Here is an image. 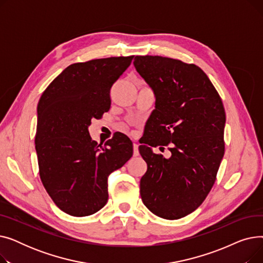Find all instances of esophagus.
Instances as JSON below:
<instances>
[{"label": "esophagus", "mask_w": 263, "mask_h": 263, "mask_svg": "<svg viewBox=\"0 0 263 263\" xmlns=\"http://www.w3.org/2000/svg\"><path fill=\"white\" fill-rule=\"evenodd\" d=\"M140 155V153H139V145H137L135 142L133 143V156L134 157H137Z\"/></svg>", "instance_id": "1"}]
</instances>
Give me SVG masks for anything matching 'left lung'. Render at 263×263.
<instances>
[{"label":"left lung","mask_w":263,"mask_h":263,"mask_svg":"<svg viewBox=\"0 0 263 263\" xmlns=\"http://www.w3.org/2000/svg\"><path fill=\"white\" fill-rule=\"evenodd\" d=\"M133 64L156 93L148 137L139 148L147 163L141 197L154 214L181 218L198 208L215 182L225 153V108L194 64L151 55L135 57ZM157 145H168L171 157L154 154L151 147Z\"/></svg>","instance_id":"obj_1"}]
</instances>
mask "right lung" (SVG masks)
Returning <instances> with one entry per match:
<instances>
[{
  "label": "right lung",
  "instance_id": "obj_1",
  "mask_svg": "<svg viewBox=\"0 0 263 263\" xmlns=\"http://www.w3.org/2000/svg\"><path fill=\"white\" fill-rule=\"evenodd\" d=\"M133 57L91 60L68 66L41 95L35 148L39 176L49 196L65 213L87 216L108 199L107 177L133 155L124 134L104 146L92 141L91 119L110 107L109 91Z\"/></svg>",
  "mask_w": 263,
  "mask_h": 263
}]
</instances>
